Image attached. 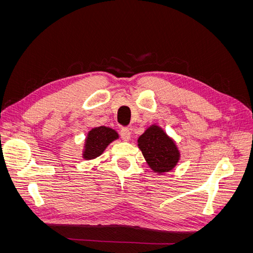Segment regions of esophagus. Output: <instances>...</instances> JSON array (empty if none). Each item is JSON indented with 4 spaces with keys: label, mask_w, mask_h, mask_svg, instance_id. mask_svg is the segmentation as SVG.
Returning a JSON list of instances; mask_svg holds the SVG:
<instances>
[{
    "label": "esophagus",
    "mask_w": 253,
    "mask_h": 253,
    "mask_svg": "<svg viewBox=\"0 0 253 253\" xmlns=\"http://www.w3.org/2000/svg\"><path fill=\"white\" fill-rule=\"evenodd\" d=\"M120 134H121L122 139H124L125 141H128L129 139H131V129L129 128L122 127L120 131Z\"/></svg>",
    "instance_id": "34e87169"
}]
</instances>
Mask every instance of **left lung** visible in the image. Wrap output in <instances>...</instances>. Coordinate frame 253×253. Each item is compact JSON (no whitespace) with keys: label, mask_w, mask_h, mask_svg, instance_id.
Instances as JSON below:
<instances>
[{"label":"left lung","mask_w":253,"mask_h":253,"mask_svg":"<svg viewBox=\"0 0 253 253\" xmlns=\"http://www.w3.org/2000/svg\"><path fill=\"white\" fill-rule=\"evenodd\" d=\"M137 141L145 162L155 173L170 172L178 164L180 152L177 145L160 126L152 125Z\"/></svg>","instance_id":"obj_1"}]
</instances>
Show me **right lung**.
<instances>
[{
    "label": "right lung",
    "instance_id": "right-lung-1",
    "mask_svg": "<svg viewBox=\"0 0 253 253\" xmlns=\"http://www.w3.org/2000/svg\"><path fill=\"white\" fill-rule=\"evenodd\" d=\"M119 138L118 133L108 126H97L87 133L82 151V157L86 160L100 156L108 145Z\"/></svg>",
    "mask_w": 253,
    "mask_h": 253
}]
</instances>
